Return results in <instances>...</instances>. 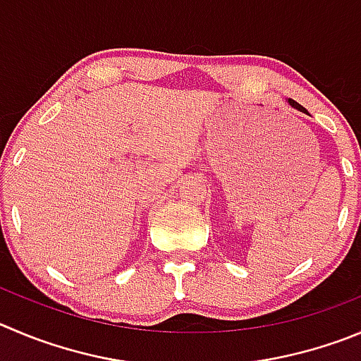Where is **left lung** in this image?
I'll return each instance as SVG.
<instances>
[{
  "label": "left lung",
  "instance_id": "left-lung-1",
  "mask_svg": "<svg viewBox=\"0 0 361 361\" xmlns=\"http://www.w3.org/2000/svg\"><path fill=\"white\" fill-rule=\"evenodd\" d=\"M288 104H290L292 109L299 110V112H305V114H308V112H306V110H305V109H302L301 104H299V103H295V101H294V99H288Z\"/></svg>",
  "mask_w": 361,
  "mask_h": 361
}]
</instances>
